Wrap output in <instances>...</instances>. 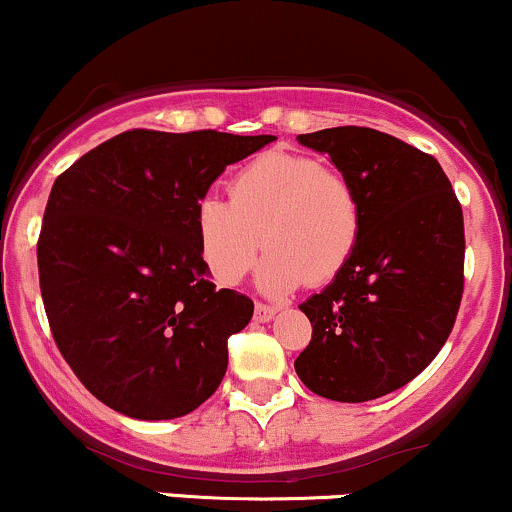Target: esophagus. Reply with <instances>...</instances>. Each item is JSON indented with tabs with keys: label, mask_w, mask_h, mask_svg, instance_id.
Masks as SVG:
<instances>
[{
	"label": "esophagus",
	"mask_w": 512,
	"mask_h": 512,
	"mask_svg": "<svg viewBox=\"0 0 512 512\" xmlns=\"http://www.w3.org/2000/svg\"><path fill=\"white\" fill-rule=\"evenodd\" d=\"M275 314H278V309L273 307V304H263V302H256V309H254V319L261 321V324H266V321H271Z\"/></svg>",
	"instance_id": "obj_1"
}]
</instances>
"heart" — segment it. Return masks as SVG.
Returning <instances> with one entry per match:
<instances>
[{
	"instance_id": "b5f03b06",
	"label": "heart",
	"mask_w": 512,
	"mask_h": 512,
	"mask_svg": "<svg viewBox=\"0 0 512 512\" xmlns=\"http://www.w3.org/2000/svg\"><path fill=\"white\" fill-rule=\"evenodd\" d=\"M195 227L200 254L220 283H241L263 244L261 283L287 292L341 273L358 246L363 208L341 171L302 154L268 152L234 174L229 200H200Z\"/></svg>"
}]
</instances>
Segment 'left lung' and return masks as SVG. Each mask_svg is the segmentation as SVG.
I'll return each instance as SVG.
<instances>
[{"instance_id":"left-lung-1","label":"left lung","mask_w":512,"mask_h":512,"mask_svg":"<svg viewBox=\"0 0 512 512\" xmlns=\"http://www.w3.org/2000/svg\"><path fill=\"white\" fill-rule=\"evenodd\" d=\"M329 154L358 191L353 256L300 309L312 341L297 355L304 387L343 404L380 399L433 363L464 292V220L438 159L387 132L343 125L297 135Z\"/></svg>"}]
</instances>
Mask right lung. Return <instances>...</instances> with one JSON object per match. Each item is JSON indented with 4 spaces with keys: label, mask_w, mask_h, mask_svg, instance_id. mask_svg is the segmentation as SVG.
Masks as SVG:
<instances>
[{
    "label": "right lung",
    "mask_w": 512,
    "mask_h": 512,
    "mask_svg": "<svg viewBox=\"0 0 512 512\" xmlns=\"http://www.w3.org/2000/svg\"><path fill=\"white\" fill-rule=\"evenodd\" d=\"M217 130H128L53 183L38 278L62 358L96 399L140 421L198 409L254 302L217 290L195 210L212 181L273 142Z\"/></svg>",
    "instance_id": "obj_1"
}]
</instances>
